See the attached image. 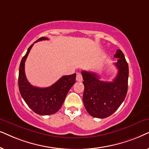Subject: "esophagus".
<instances>
[{
	"label": "esophagus",
	"mask_w": 149,
	"mask_h": 149,
	"mask_svg": "<svg viewBox=\"0 0 149 149\" xmlns=\"http://www.w3.org/2000/svg\"><path fill=\"white\" fill-rule=\"evenodd\" d=\"M76 80L78 81V82H82V74H81V73H77Z\"/></svg>",
	"instance_id": "esophagus-1"
}]
</instances>
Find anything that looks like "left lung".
Instances as JSON below:
<instances>
[{"mask_svg": "<svg viewBox=\"0 0 149 149\" xmlns=\"http://www.w3.org/2000/svg\"><path fill=\"white\" fill-rule=\"evenodd\" d=\"M118 69L117 76L112 82L100 80L95 73L82 71L84 91L83 102L91 116L104 118L110 116L119 108L125 98L128 88L129 67L123 52L116 50L114 56Z\"/></svg>", "mask_w": 149, "mask_h": 149, "instance_id": "obj_1", "label": "left lung"}]
</instances>
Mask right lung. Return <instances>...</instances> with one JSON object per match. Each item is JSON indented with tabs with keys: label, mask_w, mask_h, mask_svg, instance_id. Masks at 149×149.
Wrapping results in <instances>:
<instances>
[{
	"label": "right lung",
	"mask_w": 149,
	"mask_h": 149,
	"mask_svg": "<svg viewBox=\"0 0 149 149\" xmlns=\"http://www.w3.org/2000/svg\"><path fill=\"white\" fill-rule=\"evenodd\" d=\"M42 37L37 41L47 40ZM34 42V43H35ZM34 45L33 43L22 59L19 68L18 86L23 100L33 112L39 115H49L56 113L61 108L66 95L76 82V73L64 76L54 84L46 88H39L31 85L25 75L24 65L29 53Z\"/></svg>",
	"instance_id": "right-lung-1"
}]
</instances>
